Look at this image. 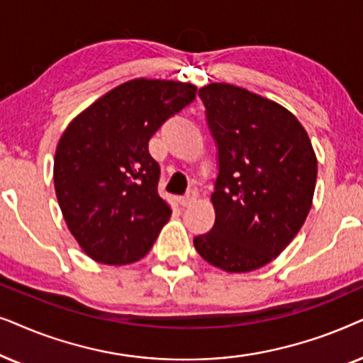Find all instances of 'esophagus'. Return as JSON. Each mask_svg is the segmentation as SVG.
Returning <instances> with one entry per match:
<instances>
[{"label": "esophagus", "mask_w": 363, "mask_h": 363, "mask_svg": "<svg viewBox=\"0 0 363 363\" xmlns=\"http://www.w3.org/2000/svg\"><path fill=\"white\" fill-rule=\"evenodd\" d=\"M196 201V194L194 192H189V194H186V196H181V197H177V202L181 206H189V204H192V202Z\"/></svg>", "instance_id": "34e87169"}]
</instances>
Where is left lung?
Wrapping results in <instances>:
<instances>
[{"label": "left lung", "mask_w": 363, "mask_h": 363, "mask_svg": "<svg viewBox=\"0 0 363 363\" xmlns=\"http://www.w3.org/2000/svg\"><path fill=\"white\" fill-rule=\"evenodd\" d=\"M217 144L219 174L211 202L216 220L194 247L225 272H250L277 257L306 222L317 157L291 111L239 86L199 89Z\"/></svg>", "instance_id": "8db88e82"}]
</instances>
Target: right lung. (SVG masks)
Segmentation results:
<instances>
[{
	"label": "right lung",
	"mask_w": 363,
	"mask_h": 363,
	"mask_svg": "<svg viewBox=\"0 0 363 363\" xmlns=\"http://www.w3.org/2000/svg\"><path fill=\"white\" fill-rule=\"evenodd\" d=\"M194 84L131 79L71 121L55 154L56 197L67 229L96 262L143 259L171 217L159 196L149 139L196 98Z\"/></svg>",
	"instance_id": "1"
}]
</instances>
